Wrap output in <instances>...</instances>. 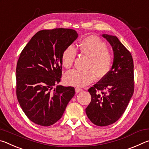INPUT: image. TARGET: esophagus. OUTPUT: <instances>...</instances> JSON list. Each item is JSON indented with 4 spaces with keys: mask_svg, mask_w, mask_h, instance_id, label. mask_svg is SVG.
Returning a JSON list of instances; mask_svg holds the SVG:
<instances>
[{
    "mask_svg": "<svg viewBox=\"0 0 149 149\" xmlns=\"http://www.w3.org/2000/svg\"><path fill=\"white\" fill-rule=\"evenodd\" d=\"M82 91H83V89H81V88H79V87H75V93H76Z\"/></svg>",
    "mask_w": 149,
    "mask_h": 149,
    "instance_id": "obj_1",
    "label": "esophagus"
}]
</instances>
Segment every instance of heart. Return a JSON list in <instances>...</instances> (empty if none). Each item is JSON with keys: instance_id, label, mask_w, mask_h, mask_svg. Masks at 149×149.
<instances>
[{"instance_id": "b5f03b06", "label": "heart", "mask_w": 149, "mask_h": 149, "mask_svg": "<svg viewBox=\"0 0 149 149\" xmlns=\"http://www.w3.org/2000/svg\"><path fill=\"white\" fill-rule=\"evenodd\" d=\"M81 52L90 58L89 71L73 70L65 74L64 79L67 85L75 87H85L96 79L104 77L109 74L113 64V56L108 50L105 42L99 37L89 36L82 40L79 45ZM76 50L72 45L67 47L62 52L61 64L65 69L72 66L76 56Z\"/></svg>"}]
</instances>
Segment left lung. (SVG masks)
Returning a JSON list of instances; mask_svg holds the SVG:
<instances>
[{
    "label": "left lung",
    "instance_id": "obj_1",
    "mask_svg": "<svg viewBox=\"0 0 149 149\" xmlns=\"http://www.w3.org/2000/svg\"><path fill=\"white\" fill-rule=\"evenodd\" d=\"M102 37L112 46L113 64L109 74L88 90L91 101L85 112L95 125L107 126L116 122L125 112L134 91V75L129 50L116 36L102 34Z\"/></svg>",
    "mask_w": 149,
    "mask_h": 149
}]
</instances>
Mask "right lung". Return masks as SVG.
<instances>
[{
  "label": "right lung",
  "mask_w": 149,
  "mask_h": 149,
  "mask_svg": "<svg viewBox=\"0 0 149 149\" xmlns=\"http://www.w3.org/2000/svg\"><path fill=\"white\" fill-rule=\"evenodd\" d=\"M74 29L41 30L20 54L16 67V95L22 110L37 125L50 126L62 118L75 95L73 87L55 85L62 77L61 56L77 38Z\"/></svg>",
  "instance_id": "1"
}]
</instances>
